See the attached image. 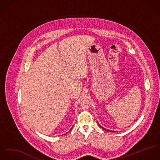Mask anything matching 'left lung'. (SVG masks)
Here are the masks:
<instances>
[{
	"label": "left lung",
	"mask_w": 160,
	"mask_h": 160,
	"mask_svg": "<svg viewBox=\"0 0 160 160\" xmlns=\"http://www.w3.org/2000/svg\"><path fill=\"white\" fill-rule=\"evenodd\" d=\"M98 124H99V126H100V127H101V128H102V129H105V130H107V131H110V132H112V131H110V130H108V129H105V128H102V126H101V125H100V124H99V123H98Z\"/></svg>",
	"instance_id": "8db88e82"
}]
</instances>
